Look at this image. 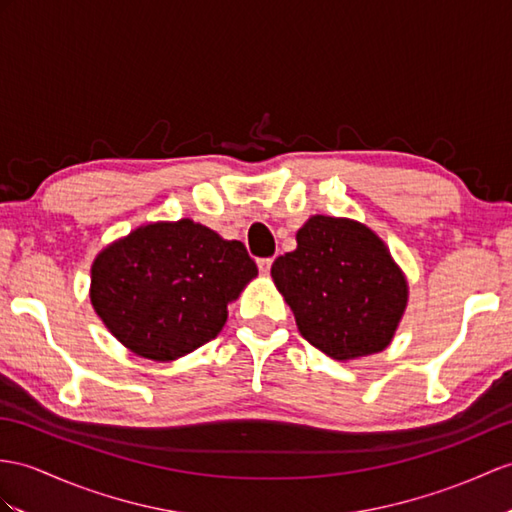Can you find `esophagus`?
Here are the masks:
<instances>
[{
  "mask_svg": "<svg viewBox=\"0 0 512 512\" xmlns=\"http://www.w3.org/2000/svg\"><path fill=\"white\" fill-rule=\"evenodd\" d=\"M271 263H273V258H260L258 260V269H260V273H269V269H271Z\"/></svg>",
  "mask_w": 512,
  "mask_h": 512,
  "instance_id": "esophagus-1",
  "label": "esophagus"
}]
</instances>
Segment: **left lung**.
<instances>
[{
	"mask_svg": "<svg viewBox=\"0 0 512 512\" xmlns=\"http://www.w3.org/2000/svg\"><path fill=\"white\" fill-rule=\"evenodd\" d=\"M271 278L299 334L334 360L382 352L408 304V282L376 232L352 219L310 217Z\"/></svg>",
	"mask_w": 512,
	"mask_h": 512,
	"instance_id": "1",
	"label": "left lung"
}]
</instances>
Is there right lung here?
I'll return each mask as SVG.
<instances>
[{
	"label": "right lung",
	"mask_w": 512,
	"mask_h": 512,
	"mask_svg": "<svg viewBox=\"0 0 512 512\" xmlns=\"http://www.w3.org/2000/svg\"><path fill=\"white\" fill-rule=\"evenodd\" d=\"M256 276L241 241L191 219L158 221L97 254L91 304L130 352L167 363L215 339Z\"/></svg>",
	"instance_id": "obj_1"
}]
</instances>
